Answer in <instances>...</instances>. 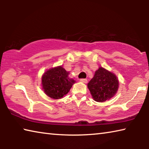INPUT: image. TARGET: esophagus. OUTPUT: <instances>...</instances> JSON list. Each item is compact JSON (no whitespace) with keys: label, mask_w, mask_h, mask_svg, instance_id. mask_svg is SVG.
Segmentation results:
<instances>
[{"label":"esophagus","mask_w":149,"mask_h":149,"mask_svg":"<svg viewBox=\"0 0 149 149\" xmlns=\"http://www.w3.org/2000/svg\"><path fill=\"white\" fill-rule=\"evenodd\" d=\"M80 81L84 83V84H87V79H81Z\"/></svg>","instance_id":"34e87169"}]
</instances>
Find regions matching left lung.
I'll use <instances>...</instances> for the list:
<instances>
[{
    "label": "left lung",
    "mask_w": 149,
    "mask_h": 149,
    "mask_svg": "<svg viewBox=\"0 0 149 149\" xmlns=\"http://www.w3.org/2000/svg\"><path fill=\"white\" fill-rule=\"evenodd\" d=\"M87 87L95 101L104 102L112 98L118 89V80L116 75L102 67L95 73Z\"/></svg>",
    "instance_id": "8db88e82"
}]
</instances>
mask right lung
<instances>
[{
    "label": "right lung",
    "mask_w": 149,
    "mask_h": 149,
    "mask_svg": "<svg viewBox=\"0 0 149 149\" xmlns=\"http://www.w3.org/2000/svg\"><path fill=\"white\" fill-rule=\"evenodd\" d=\"M62 66L52 68L45 72L42 77V86L45 94L54 99H61L70 91L75 80L68 77Z\"/></svg>",
    "instance_id": "obj_1"
}]
</instances>
